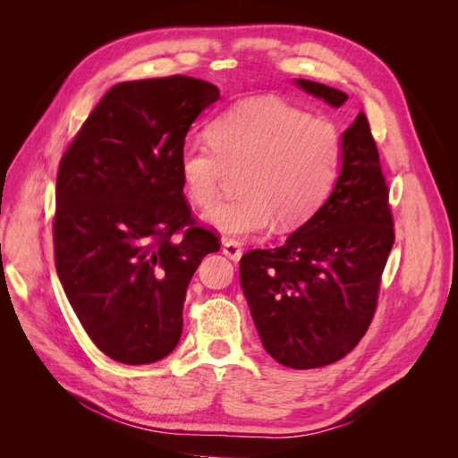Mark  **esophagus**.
<instances>
[{"instance_id": "1", "label": "esophagus", "mask_w": 458, "mask_h": 458, "mask_svg": "<svg viewBox=\"0 0 458 458\" xmlns=\"http://www.w3.org/2000/svg\"><path fill=\"white\" fill-rule=\"evenodd\" d=\"M221 252H224L229 259L239 261L242 256V248L237 241H224V244H221Z\"/></svg>"}]
</instances>
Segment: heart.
I'll list each match as a JSON object with an SVG mask.
<instances>
[{
  "label": "heart",
  "mask_w": 458,
  "mask_h": 458,
  "mask_svg": "<svg viewBox=\"0 0 458 458\" xmlns=\"http://www.w3.org/2000/svg\"><path fill=\"white\" fill-rule=\"evenodd\" d=\"M342 135L335 123L271 97L229 106L208 128V141L179 148L177 170L192 204L210 208L229 172L241 197L216 206L206 224L229 239L296 229L327 202L338 177Z\"/></svg>",
  "instance_id": "1"
}]
</instances>
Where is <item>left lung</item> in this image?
I'll return each instance as SVG.
<instances>
[{
	"mask_svg": "<svg viewBox=\"0 0 458 458\" xmlns=\"http://www.w3.org/2000/svg\"><path fill=\"white\" fill-rule=\"evenodd\" d=\"M340 108V89L296 80ZM395 241L387 185L369 120L342 133V168L330 197L273 250L241 258V286L266 352L290 369H317L348 355L377 310L380 276Z\"/></svg>",
	"mask_w": 458,
	"mask_h": 458,
	"instance_id": "1",
	"label": "left lung"
}]
</instances>
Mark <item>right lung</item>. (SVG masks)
<instances>
[{
  "instance_id": "1",
  "label": "right lung",
  "mask_w": 458,
  "mask_h": 458,
  "mask_svg": "<svg viewBox=\"0 0 458 458\" xmlns=\"http://www.w3.org/2000/svg\"><path fill=\"white\" fill-rule=\"evenodd\" d=\"M217 99L214 84L189 76L122 81L61 160L55 267L88 336L118 363L148 365L175 350L187 286L219 250L191 216L177 170L191 123Z\"/></svg>"
}]
</instances>
